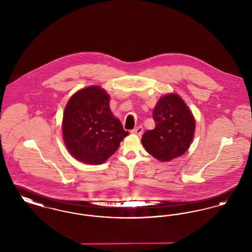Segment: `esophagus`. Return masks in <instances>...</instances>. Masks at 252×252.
<instances>
[{
  "label": "esophagus",
  "instance_id": "1",
  "mask_svg": "<svg viewBox=\"0 0 252 252\" xmlns=\"http://www.w3.org/2000/svg\"><path fill=\"white\" fill-rule=\"evenodd\" d=\"M143 132H144V128H143V126H137L136 128H134L132 130L131 133L135 134V135H138L139 137H141L143 135Z\"/></svg>",
  "mask_w": 252,
  "mask_h": 252
}]
</instances>
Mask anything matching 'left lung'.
Here are the masks:
<instances>
[{
    "mask_svg": "<svg viewBox=\"0 0 252 252\" xmlns=\"http://www.w3.org/2000/svg\"><path fill=\"white\" fill-rule=\"evenodd\" d=\"M156 126L144 132L145 150L160 161H170L183 155L192 144L195 120L183 99L176 94L162 96L153 109Z\"/></svg>",
    "mask_w": 252,
    "mask_h": 252,
    "instance_id": "obj_1",
    "label": "left lung"
}]
</instances>
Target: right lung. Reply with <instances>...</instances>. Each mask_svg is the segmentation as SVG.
I'll use <instances>...</instances> for the list:
<instances>
[{
  "label": "right lung",
  "instance_id": "1",
  "mask_svg": "<svg viewBox=\"0 0 252 252\" xmlns=\"http://www.w3.org/2000/svg\"><path fill=\"white\" fill-rule=\"evenodd\" d=\"M128 134L112 114L109 95L99 86L77 91L65 107L63 141L71 155L81 162L104 163Z\"/></svg>",
  "mask_w": 252,
  "mask_h": 252
}]
</instances>
